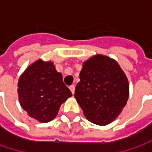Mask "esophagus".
I'll return each instance as SVG.
<instances>
[{"instance_id": "esophagus-1", "label": "esophagus", "mask_w": 152, "mask_h": 152, "mask_svg": "<svg viewBox=\"0 0 152 152\" xmlns=\"http://www.w3.org/2000/svg\"><path fill=\"white\" fill-rule=\"evenodd\" d=\"M69 90L71 91L72 94H74L75 93V85H70L69 86Z\"/></svg>"}]
</instances>
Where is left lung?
<instances>
[{"instance_id": "1", "label": "left lung", "mask_w": 152, "mask_h": 152, "mask_svg": "<svg viewBox=\"0 0 152 152\" xmlns=\"http://www.w3.org/2000/svg\"><path fill=\"white\" fill-rule=\"evenodd\" d=\"M129 96L128 78L115 60L96 54L83 63L75 99L89 121L100 126L111 123L121 113Z\"/></svg>"}]
</instances>
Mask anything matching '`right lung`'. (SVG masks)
<instances>
[{"label":"right lung","mask_w":152,"mask_h":152,"mask_svg":"<svg viewBox=\"0 0 152 152\" xmlns=\"http://www.w3.org/2000/svg\"><path fill=\"white\" fill-rule=\"evenodd\" d=\"M17 87L21 106L30 117L39 122L53 120L61 104L72 96L53 62L41 59L23 71L18 79Z\"/></svg>","instance_id":"1"}]
</instances>
